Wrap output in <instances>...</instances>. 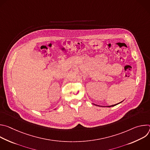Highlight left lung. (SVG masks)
<instances>
[{"label":"left lung","mask_w":150,"mask_h":150,"mask_svg":"<svg viewBox=\"0 0 150 150\" xmlns=\"http://www.w3.org/2000/svg\"><path fill=\"white\" fill-rule=\"evenodd\" d=\"M121 103V102H120ZM117 104H114V105H109V106H107V107H112V106H115V105H117Z\"/></svg>","instance_id":"obj_1"}]
</instances>
